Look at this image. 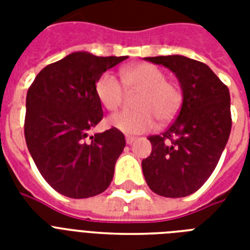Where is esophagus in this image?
<instances>
[{
	"label": "esophagus",
	"mask_w": 250,
	"mask_h": 250,
	"mask_svg": "<svg viewBox=\"0 0 250 250\" xmlns=\"http://www.w3.org/2000/svg\"><path fill=\"white\" fill-rule=\"evenodd\" d=\"M135 140H136V137H135V136H127V137H125V143H127L128 145L133 144V143H135Z\"/></svg>",
	"instance_id": "obj_1"
}]
</instances>
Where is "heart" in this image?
Instances as JSON below:
<instances>
[{"label":"heart","mask_w":250,"mask_h":250,"mask_svg":"<svg viewBox=\"0 0 250 250\" xmlns=\"http://www.w3.org/2000/svg\"><path fill=\"white\" fill-rule=\"evenodd\" d=\"M122 83L111 72H104L94 84L101 105L115 111L125 101L126 92H137L132 111H122L107 119L111 127L125 133H143L160 123L172 121L183 104V90L178 83L167 79L164 70L150 63L129 64L121 68ZM124 85L122 86L121 84Z\"/></svg>","instance_id":"1"}]
</instances>
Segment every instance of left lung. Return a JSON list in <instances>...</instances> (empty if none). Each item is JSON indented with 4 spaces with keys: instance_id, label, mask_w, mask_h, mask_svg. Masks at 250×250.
I'll list each match as a JSON object with an SVG mask.
<instances>
[{
    "instance_id": "1",
    "label": "left lung",
    "mask_w": 250,
    "mask_h": 250,
    "mask_svg": "<svg viewBox=\"0 0 250 250\" xmlns=\"http://www.w3.org/2000/svg\"><path fill=\"white\" fill-rule=\"evenodd\" d=\"M145 60L175 72L183 105L165 132L148 137L152 153L141 162L143 172L154 193L186 197L213 174L229 141L232 125L229 88L200 61L183 56Z\"/></svg>"
}]
</instances>
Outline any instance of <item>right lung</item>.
Wrapping results in <instances>:
<instances>
[{"label":"right lung","instance_id":"right-lung-1","mask_svg":"<svg viewBox=\"0 0 250 250\" xmlns=\"http://www.w3.org/2000/svg\"><path fill=\"white\" fill-rule=\"evenodd\" d=\"M125 58L71 53L42 68L29 85L25 143L42 178L58 193L93 197L113 180L125 135L114 127L94 136L88 132L104 117L96 80Z\"/></svg>","mask_w":250,"mask_h":250}]
</instances>
